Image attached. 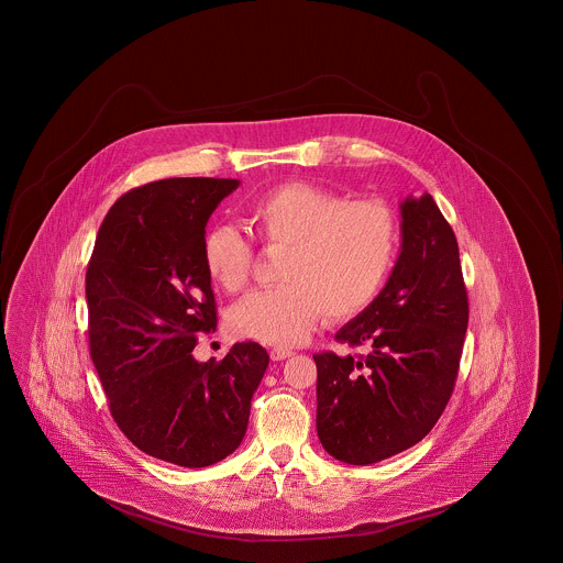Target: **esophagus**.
I'll return each instance as SVG.
<instances>
[{
	"label": "esophagus",
	"mask_w": 563,
	"mask_h": 563,
	"mask_svg": "<svg viewBox=\"0 0 563 563\" xmlns=\"http://www.w3.org/2000/svg\"><path fill=\"white\" fill-rule=\"evenodd\" d=\"M295 354L292 350H286V347H273L268 355H271V360H286V357H290V355Z\"/></svg>",
	"instance_id": "1"
}]
</instances>
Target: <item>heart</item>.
<instances>
[{"mask_svg":"<svg viewBox=\"0 0 563 563\" xmlns=\"http://www.w3.org/2000/svg\"><path fill=\"white\" fill-rule=\"evenodd\" d=\"M245 222L265 252H284L273 290L241 298L229 311L235 336L275 347L302 343L318 324L364 311L394 265L396 213L382 201H347L313 184L290 181L258 197ZM203 265L227 292L247 286L254 247L231 227L203 238Z\"/></svg>","mask_w":563,"mask_h":563,"instance_id":"b5f03b06","label":"heart"}]
</instances>
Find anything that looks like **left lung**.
Returning a JSON list of instances; mask_svg holds the SVG:
<instances>
[{
	"mask_svg": "<svg viewBox=\"0 0 563 563\" xmlns=\"http://www.w3.org/2000/svg\"><path fill=\"white\" fill-rule=\"evenodd\" d=\"M400 256L377 298L336 332L364 355H313L318 437L345 464L368 466L419 443L457 379L468 295L457 241L426 192L400 203Z\"/></svg>",
	"mask_w": 563,
	"mask_h": 563,
	"instance_id": "left-lung-1",
	"label": "left lung"
}]
</instances>
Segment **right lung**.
<instances>
[{
	"label": "right lung",
	"mask_w": 563,
	"mask_h": 563,
	"mask_svg": "<svg viewBox=\"0 0 563 563\" xmlns=\"http://www.w3.org/2000/svg\"><path fill=\"white\" fill-rule=\"evenodd\" d=\"M239 179L172 178L122 195L87 268L90 357L124 437L163 462L203 468L238 449L268 366L254 341L197 362L216 330L203 265L209 216Z\"/></svg>",
	"instance_id": "right-lung-1"
}]
</instances>
